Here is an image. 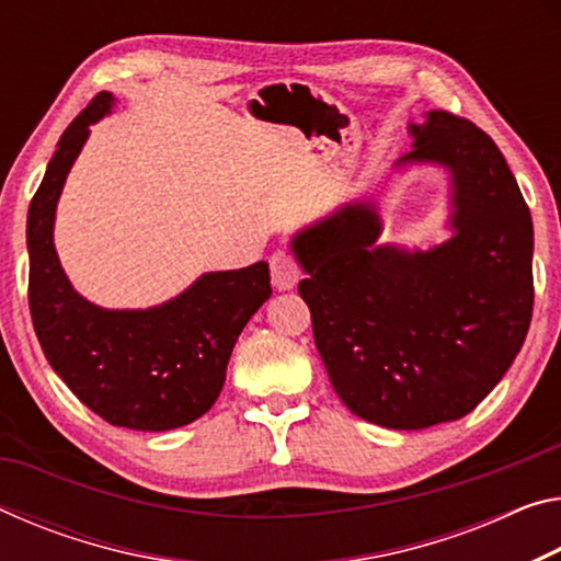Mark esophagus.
I'll return each instance as SVG.
<instances>
[{"mask_svg":"<svg viewBox=\"0 0 561 561\" xmlns=\"http://www.w3.org/2000/svg\"><path fill=\"white\" fill-rule=\"evenodd\" d=\"M270 270H272V284H274V289H279V291H289V289H295L297 287V282H299V266H297V262H295V256H291L289 252H274L272 254V260H270Z\"/></svg>","mask_w":561,"mask_h":561,"instance_id":"34e87169","label":"esophagus"}]
</instances>
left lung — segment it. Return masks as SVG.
<instances>
[{"label": "left lung", "instance_id": "left-lung-1", "mask_svg": "<svg viewBox=\"0 0 561 561\" xmlns=\"http://www.w3.org/2000/svg\"><path fill=\"white\" fill-rule=\"evenodd\" d=\"M409 135L412 152L394 169H447L449 239L379 244L377 204L354 199L289 244L334 392L387 430L472 412L519 354L535 305V229L500 147L439 110L409 124Z\"/></svg>", "mask_w": 561, "mask_h": 561}]
</instances>
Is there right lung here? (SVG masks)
Instances as JSON below:
<instances>
[{
    "label": "right lung",
    "instance_id": "obj_1",
    "mask_svg": "<svg viewBox=\"0 0 561 561\" xmlns=\"http://www.w3.org/2000/svg\"><path fill=\"white\" fill-rule=\"evenodd\" d=\"M112 106L110 92L96 94L69 124L30 204V312L44 357L79 402L114 426L167 432L217 402L239 334L272 295L270 266L207 272L147 309H104L79 295L55 249L57 202L89 127Z\"/></svg>",
    "mask_w": 561,
    "mask_h": 561
}]
</instances>
